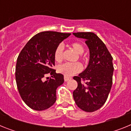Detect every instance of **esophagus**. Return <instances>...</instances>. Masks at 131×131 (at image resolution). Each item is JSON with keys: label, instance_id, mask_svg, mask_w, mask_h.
I'll return each instance as SVG.
<instances>
[{"label": "esophagus", "instance_id": "esophagus-1", "mask_svg": "<svg viewBox=\"0 0 131 131\" xmlns=\"http://www.w3.org/2000/svg\"><path fill=\"white\" fill-rule=\"evenodd\" d=\"M70 77H67V76H64V81H68L69 79H70Z\"/></svg>", "mask_w": 131, "mask_h": 131}]
</instances>
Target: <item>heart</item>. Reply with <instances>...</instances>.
<instances>
[{"instance_id": "obj_1", "label": "heart", "mask_w": 131, "mask_h": 131, "mask_svg": "<svg viewBox=\"0 0 131 131\" xmlns=\"http://www.w3.org/2000/svg\"><path fill=\"white\" fill-rule=\"evenodd\" d=\"M71 46L77 54H82L84 52V47L81 43L79 42H73ZM63 45L59 44L54 50V58L56 62H60L63 59ZM82 69L81 64L79 62L75 63H64L58 66L57 70L58 73L63 74V75L69 77L72 76L77 73L80 72Z\"/></svg>"}]
</instances>
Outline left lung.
Instances as JSON below:
<instances>
[{
  "mask_svg": "<svg viewBox=\"0 0 131 131\" xmlns=\"http://www.w3.org/2000/svg\"><path fill=\"white\" fill-rule=\"evenodd\" d=\"M78 38L85 39L90 50V60L86 69L79 76L73 92L74 100L82 110L93 112L104 104L110 92L113 81V57L102 40L94 33H73Z\"/></svg>",
  "mask_w": 131,
  "mask_h": 131,
  "instance_id": "obj_1",
  "label": "left lung"
}]
</instances>
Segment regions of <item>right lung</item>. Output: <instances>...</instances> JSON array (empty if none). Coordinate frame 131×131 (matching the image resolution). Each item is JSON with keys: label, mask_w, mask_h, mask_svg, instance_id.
<instances>
[{"label": "right lung", "mask_w": 131, "mask_h": 131, "mask_svg": "<svg viewBox=\"0 0 131 131\" xmlns=\"http://www.w3.org/2000/svg\"><path fill=\"white\" fill-rule=\"evenodd\" d=\"M70 35L40 32L31 38L19 53L16 67V84L22 100L30 108L45 110L55 103L56 89L64 79L62 74L56 73L53 69L54 50ZM48 74L52 75L49 79L46 77Z\"/></svg>", "instance_id": "obj_1"}]
</instances>
